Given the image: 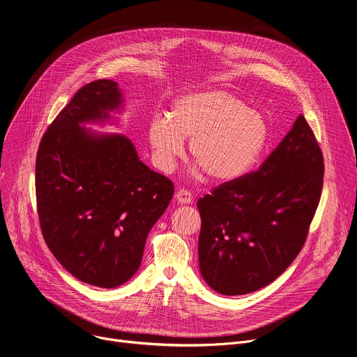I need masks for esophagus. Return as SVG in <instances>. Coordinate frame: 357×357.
<instances>
[{"instance_id":"esophagus-1","label":"esophagus","mask_w":357,"mask_h":357,"mask_svg":"<svg viewBox=\"0 0 357 357\" xmlns=\"http://www.w3.org/2000/svg\"><path fill=\"white\" fill-rule=\"evenodd\" d=\"M176 201L179 204H190L193 201V197H192V192L189 189H183L181 188L178 192H176Z\"/></svg>"}]
</instances>
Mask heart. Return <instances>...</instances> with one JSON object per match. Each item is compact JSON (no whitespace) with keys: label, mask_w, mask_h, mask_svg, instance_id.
<instances>
[{"label":"heart","mask_w":357,"mask_h":357,"mask_svg":"<svg viewBox=\"0 0 357 357\" xmlns=\"http://www.w3.org/2000/svg\"><path fill=\"white\" fill-rule=\"evenodd\" d=\"M190 138V156L212 181L242 176L268 139L265 118L231 92L206 91L181 96L168 116L151 121L149 142L160 169L169 171Z\"/></svg>","instance_id":"1"}]
</instances>
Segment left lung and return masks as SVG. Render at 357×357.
<instances>
[{
    "mask_svg": "<svg viewBox=\"0 0 357 357\" xmlns=\"http://www.w3.org/2000/svg\"><path fill=\"white\" fill-rule=\"evenodd\" d=\"M325 162L303 115L257 171L198 201L199 268L220 295H246L280 276L302 250L316 213Z\"/></svg>",
    "mask_w": 357,
    "mask_h": 357,
    "instance_id": "8db88e82",
    "label": "left lung"
}]
</instances>
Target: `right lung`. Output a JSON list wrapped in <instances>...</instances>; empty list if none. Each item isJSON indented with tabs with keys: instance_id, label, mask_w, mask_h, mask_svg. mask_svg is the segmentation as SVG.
<instances>
[{
	"instance_id": "right-lung-1",
	"label": "right lung",
	"mask_w": 357,
	"mask_h": 357,
	"mask_svg": "<svg viewBox=\"0 0 357 357\" xmlns=\"http://www.w3.org/2000/svg\"><path fill=\"white\" fill-rule=\"evenodd\" d=\"M121 102L115 81L79 88L48 126L36 162L47 246L73 276L107 289L135 275L146 236L174 197L172 181L142 164L126 137L81 126L109 119Z\"/></svg>"
}]
</instances>
